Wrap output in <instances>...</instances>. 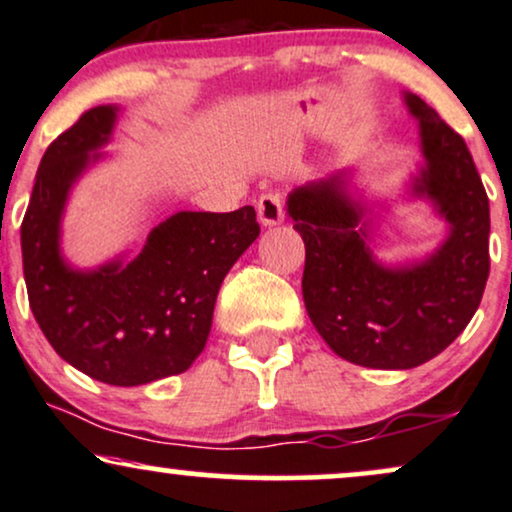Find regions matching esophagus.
Instances as JSON below:
<instances>
[{"label": "esophagus", "mask_w": 512, "mask_h": 512, "mask_svg": "<svg viewBox=\"0 0 512 512\" xmlns=\"http://www.w3.org/2000/svg\"><path fill=\"white\" fill-rule=\"evenodd\" d=\"M256 210H258V220H261V225L266 227L280 225L282 218H285V201H282L278 191H268V194L258 198Z\"/></svg>", "instance_id": "1"}]
</instances>
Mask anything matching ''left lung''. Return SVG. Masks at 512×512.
I'll list each match as a JSON object with an SVG mask.
<instances>
[{
  "instance_id": "obj_1",
  "label": "left lung",
  "mask_w": 512,
  "mask_h": 512,
  "mask_svg": "<svg viewBox=\"0 0 512 512\" xmlns=\"http://www.w3.org/2000/svg\"><path fill=\"white\" fill-rule=\"evenodd\" d=\"M426 165L412 191L436 203L448 239L424 261L386 268L369 249L364 206L345 177L294 189L287 213L302 234V292L321 338L338 357L369 369H414L441 354L472 321L489 278V196L458 131L417 95Z\"/></svg>"
}]
</instances>
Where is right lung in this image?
I'll use <instances>...</instances> for the list:
<instances>
[{
  "label": "right lung",
  "instance_id": "add662e5",
  "mask_svg": "<svg viewBox=\"0 0 512 512\" xmlns=\"http://www.w3.org/2000/svg\"><path fill=\"white\" fill-rule=\"evenodd\" d=\"M117 107L83 112L42 155L21 222L23 278L35 321L74 369L143 386L182 374L206 347L220 285L261 232L256 210L174 213L134 261L95 270L66 266L59 225L71 184L110 141Z\"/></svg>",
  "mask_w": 512,
  "mask_h": 512
}]
</instances>
